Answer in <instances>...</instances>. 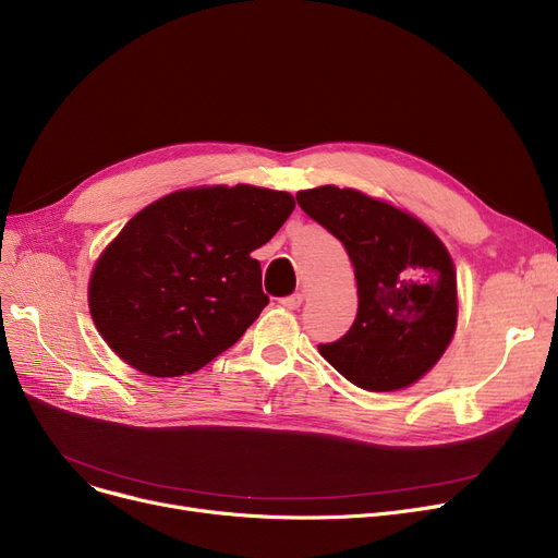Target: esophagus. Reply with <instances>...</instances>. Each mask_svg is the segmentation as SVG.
I'll list each match as a JSON object with an SVG mask.
<instances>
[{
	"mask_svg": "<svg viewBox=\"0 0 558 558\" xmlns=\"http://www.w3.org/2000/svg\"><path fill=\"white\" fill-rule=\"evenodd\" d=\"M280 303H282V307H287V310H299V307L303 305V294H291V296L282 299Z\"/></svg>",
	"mask_w": 558,
	"mask_h": 558,
	"instance_id": "1",
	"label": "esophagus"
}]
</instances>
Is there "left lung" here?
<instances>
[{"label":"left lung","instance_id":"left-lung-1","mask_svg":"<svg viewBox=\"0 0 558 558\" xmlns=\"http://www.w3.org/2000/svg\"><path fill=\"white\" fill-rule=\"evenodd\" d=\"M296 201L345 246L357 280L353 328L320 343L318 353L366 391L414 385L441 360L457 328L448 248L421 219L357 190L324 185Z\"/></svg>","mask_w":558,"mask_h":558}]
</instances>
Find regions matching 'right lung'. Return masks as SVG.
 Returning a JSON list of instances; mask_svg holds the SVG:
<instances>
[{
	"label": "right lung",
	"mask_w": 558,
	"mask_h": 558,
	"mask_svg": "<svg viewBox=\"0 0 558 558\" xmlns=\"http://www.w3.org/2000/svg\"><path fill=\"white\" fill-rule=\"evenodd\" d=\"M294 208L291 194L253 185L190 187L146 205L104 248L87 284L104 341L154 377L213 362L267 307L251 253Z\"/></svg>",
	"instance_id": "1"
}]
</instances>
